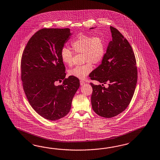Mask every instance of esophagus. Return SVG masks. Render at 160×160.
I'll return each instance as SVG.
<instances>
[{
  "mask_svg": "<svg viewBox=\"0 0 160 160\" xmlns=\"http://www.w3.org/2000/svg\"><path fill=\"white\" fill-rule=\"evenodd\" d=\"M80 84H81V86H82V85H83L85 84V82H84L83 81H80Z\"/></svg>",
  "mask_w": 160,
  "mask_h": 160,
  "instance_id": "esophagus-1",
  "label": "esophagus"
}]
</instances>
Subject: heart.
Returning a JSON list of instances; mask_svg holds the SVG:
<instances>
[{
  "instance_id": "heart-1",
  "label": "heart",
  "mask_w": 160,
  "mask_h": 160,
  "mask_svg": "<svg viewBox=\"0 0 160 160\" xmlns=\"http://www.w3.org/2000/svg\"><path fill=\"white\" fill-rule=\"evenodd\" d=\"M72 49L77 53H83V66H77L68 71V74L75 78L83 79L93 70V64H98L104 59L106 47L104 40L99 36L92 37L88 35H80L71 42ZM60 56L66 65L72 64L73 52L71 50L62 48Z\"/></svg>"
}]
</instances>
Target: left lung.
<instances>
[{
  "mask_svg": "<svg viewBox=\"0 0 160 160\" xmlns=\"http://www.w3.org/2000/svg\"><path fill=\"white\" fill-rule=\"evenodd\" d=\"M112 40L108 44L102 64L89 77L100 83H108L107 88L90 83L92 108L97 114L110 118L125 110L131 101L138 80L135 54L127 39L110 27ZM93 29V28H90Z\"/></svg>",
  "mask_w": 160,
  "mask_h": 160,
  "instance_id": "obj_1",
  "label": "left lung"
}]
</instances>
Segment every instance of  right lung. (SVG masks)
Returning <instances> with one entry per match:
<instances>
[{"label":"right lung","instance_id":"right-lung-1","mask_svg":"<svg viewBox=\"0 0 160 160\" xmlns=\"http://www.w3.org/2000/svg\"><path fill=\"white\" fill-rule=\"evenodd\" d=\"M70 29L43 28L30 38L22 55L21 80L27 98L38 114L56 121L67 114L79 87L78 78H66L60 51ZM63 83L55 85L57 82Z\"/></svg>","mask_w":160,"mask_h":160}]
</instances>
